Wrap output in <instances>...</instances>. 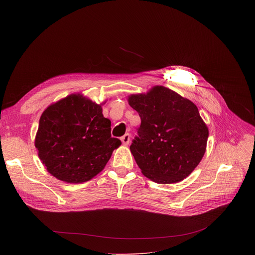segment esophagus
<instances>
[{
	"label": "esophagus",
	"mask_w": 255,
	"mask_h": 255,
	"mask_svg": "<svg viewBox=\"0 0 255 255\" xmlns=\"http://www.w3.org/2000/svg\"><path fill=\"white\" fill-rule=\"evenodd\" d=\"M130 140H131V136H130L129 133H127V134H125L124 136L121 137V141L124 145H128L130 143Z\"/></svg>",
	"instance_id": "1"
}]
</instances>
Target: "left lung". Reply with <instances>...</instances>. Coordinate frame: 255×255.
I'll list each match as a JSON object with an SVG mask.
<instances>
[{
	"label": "left lung",
	"instance_id": "8db88e82",
	"mask_svg": "<svg viewBox=\"0 0 255 255\" xmlns=\"http://www.w3.org/2000/svg\"><path fill=\"white\" fill-rule=\"evenodd\" d=\"M141 119L131 153L142 173L158 184H175L198 166L209 130L197 106L177 93L155 86L128 97Z\"/></svg>",
	"mask_w": 255,
	"mask_h": 255
}]
</instances>
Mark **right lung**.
<instances>
[{
    "label": "right lung",
    "mask_w": 255,
    "mask_h": 255,
    "mask_svg": "<svg viewBox=\"0 0 255 255\" xmlns=\"http://www.w3.org/2000/svg\"><path fill=\"white\" fill-rule=\"evenodd\" d=\"M102 111V104L81 94L45 109L35 147L50 174L65 183L82 184L104 169L121 141L111 137V121Z\"/></svg>",
    "instance_id": "add662e5"
}]
</instances>
